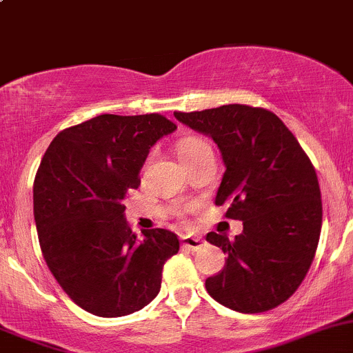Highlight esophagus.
Instances as JSON below:
<instances>
[{
    "instance_id": "34e87169",
    "label": "esophagus",
    "mask_w": 353,
    "mask_h": 353,
    "mask_svg": "<svg viewBox=\"0 0 353 353\" xmlns=\"http://www.w3.org/2000/svg\"><path fill=\"white\" fill-rule=\"evenodd\" d=\"M181 243L184 248H188L190 251H198L203 245V239L198 236H181Z\"/></svg>"
}]
</instances>
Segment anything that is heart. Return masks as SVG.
Here are the masks:
<instances>
[{"mask_svg":"<svg viewBox=\"0 0 353 353\" xmlns=\"http://www.w3.org/2000/svg\"><path fill=\"white\" fill-rule=\"evenodd\" d=\"M205 147H208V143H206V141L191 137V138H184V140L181 141L177 152H179L181 159H186V157L193 155L194 152L201 150V148H205Z\"/></svg>","mask_w":353,"mask_h":353,"instance_id":"1","label":"heart"}]
</instances>
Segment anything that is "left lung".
<instances>
[{"label":"left lung","instance_id":"1","mask_svg":"<svg viewBox=\"0 0 353 353\" xmlns=\"http://www.w3.org/2000/svg\"><path fill=\"white\" fill-rule=\"evenodd\" d=\"M174 117L216 143L225 172L215 205H229L225 215L243 222L232 241L206 236L227 254L222 272L206 279V290L245 314L276 307L302 283L319 243L323 205L311 160L266 109L229 104Z\"/></svg>","mask_w":353,"mask_h":353}]
</instances>
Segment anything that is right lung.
<instances>
[{"mask_svg":"<svg viewBox=\"0 0 353 353\" xmlns=\"http://www.w3.org/2000/svg\"><path fill=\"white\" fill-rule=\"evenodd\" d=\"M176 124L160 114L97 117L51 141L34 181L42 256L74 304L101 318L137 312L157 297L179 251L165 229L131 232L124 198L138 188L150 148Z\"/></svg>","mask_w":353,"mask_h":353,"instance_id":"obj_1","label":"right lung"}]
</instances>
